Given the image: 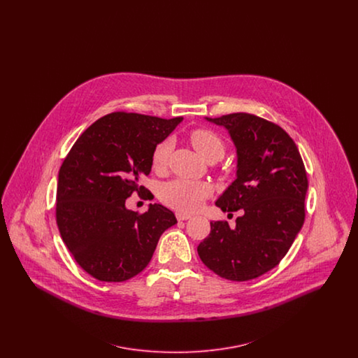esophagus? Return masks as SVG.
I'll use <instances>...</instances> for the list:
<instances>
[{"label": "esophagus", "mask_w": 358, "mask_h": 358, "mask_svg": "<svg viewBox=\"0 0 358 358\" xmlns=\"http://www.w3.org/2000/svg\"><path fill=\"white\" fill-rule=\"evenodd\" d=\"M176 217L178 222H184V220H189L192 216L189 213H184V212H177Z\"/></svg>", "instance_id": "34e87169"}]
</instances>
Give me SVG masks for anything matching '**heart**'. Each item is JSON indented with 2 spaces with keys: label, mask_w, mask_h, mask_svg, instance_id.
<instances>
[{
  "label": "heart",
  "mask_w": 358,
  "mask_h": 358,
  "mask_svg": "<svg viewBox=\"0 0 358 358\" xmlns=\"http://www.w3.org/2000/svg\"><path fill=\"white\" fill-rule=\"evenodd\" d=\"M189 141L194 150L205 161H219L224 155L225 148L222 138L210 130L199 129L190 133ZM171 152V142L162 141L154 148L152 165L154 171L164 169ZM210 193V187L203 181L176 178L165 182L159 189V199L171 208L181 212L196 210Z\"/></svg>",
  "instance_id": "obj_1"
}]
</instances>
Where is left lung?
Returning a JSON list of instances; mask_svg holds the SVG:
<instances>
[{
  "label": "left lung",
  "instance_id": "1",
  "mask_svg": "<svg viewBox=\"0 0 358 358\" xmlns=\"http://www.w3.org/2000/svg\"><path fill=\"white\" fill-rule=\"evenodd\" d=\"M205 120L222 126L236 149V178L216 206L244 213L235 228L210 222V234L197 252L222 278L255 279L279 264L303 225L305 165L294 141L275 123L245 113Z\"/></svg>",
  "mask_w": 358,
  "mask_h": 358
}]
</instances>
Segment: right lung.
<instances>
[{
  "label": "right lung",
  "mask_w": 358,
  "mask_h": 358,
  "mask_svg": "<svg viewBox=\"0 0 358 358\" xmlns=\"http://www.w3.org/2000/svg\"><path fill=\"white\" fill-rule=\"evenodd\" d=\"M182 117L162 120L113 113L94 122L66 157L57 180L56 222L76 263L98 280L124 282L150 262L174 213L150 204L138 215L126 208L139 180L152 171L154 148Z\"/></svg>",
  "instance_id": "add662e5"
}]
</instances>
